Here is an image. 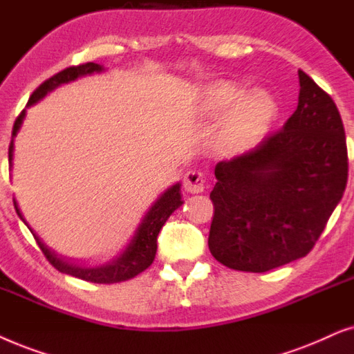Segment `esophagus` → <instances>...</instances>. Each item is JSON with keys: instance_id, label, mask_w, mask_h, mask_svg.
<instances>
[{"instance_id": "esophagus-1", "label": "esophagus", "mask_w": 354, "mask_h": 354, "mask_svg": "<svg viewBox=\"0 0 354 354\" xmlns=\"http://www.w3.org/2000/svg\"><path fill=\"white\" fill-rule=\"evenodd\" d=\"M183 185H185V189L189 192V194H199V192H204L205 189L204 174L197 171V169H189V171L185 174Z\"/></svg>"}]
</instances>
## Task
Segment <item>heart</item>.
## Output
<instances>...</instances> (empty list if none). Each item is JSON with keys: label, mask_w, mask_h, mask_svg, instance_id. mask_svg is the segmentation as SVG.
Wrapping results in <instances>:
<instances>
[{"label": "heart", "mask_w": 354, "mask_h": 354, "mask_svg": "<svg viewBox=\"0 0 354 354\" xmlns=\"http://www.w3.org/2000/svg\"><path fill=\"white\" fill-rule=\"evenodd\" d=\"M201 113L207 118H218L225 113L216 142L223 152L236 153L266 134L277 116V103L267 92L244 93L238 84L218 81L205 91Z\"/></svg>", "instance_id": "obj_1"}]
</instances>
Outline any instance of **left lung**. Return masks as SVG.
<instances>
[{"instance_id":"left-lung-1","label":"left lung","mask_w":354,"mask_h":354,"mask_svg":"<svg viewBox=\"0 0 354 354\" xmlns=\"http://www.w3.org/2000/svg\"><path fill=\"white\" fill-rule=\"evenodd\" d=\"M283 128L215 167L209 249L228 268L262 273L308 256L343 197L345 128L335 102L304 71Z\"/></svg>"}]
</instances>
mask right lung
<instances>
[{
	"label": "right lung",
	"mask_w": 354,
	"mask_h": 354,
	"mask_svg": "<svg viewBox=\"0 0 354 354\" xmlns=\"http://www.w3.org/2000/svg\"><path fill=\"white\" fill-rule=\"evenodd\" d=\"M100 71H103V68L97 63L69 66V68L59 71L58 74L51 75L50 79H46L45 82H41L40 86L35 88L34 93L30 95L29 102H27V106L34 105L35 102H39L40 98H44L46 93L61 86V84L71 82L74 81V79L81 77V75H86V74L100 73ZM24 116H26V110H22L21 115H19L16 118V121H14L12 140L11 144H9V167H12L14 138H16L17 131L21 128ZM180 186L181 185L171 186L168 191H165L163 194L158 197L157 202L152 205V209H150L147 212V215L144 216L142 223L139 225L138 232H136L133 239H131L129 246L124 249V252H122L120 257H116L115 261L108 262L106 266L95 267V268H84V267L74 266V263L64 261L63 257H58L55 252H51L50 249L40 241L35 233L32 234H34V238L37 239V244H39V248L41 249V252H44L46 261H48L51 266L61 273H68V275H73L75 279L92 281V283H103V285L120 283V281L131 280L134 279L136 275H139V273H142L145 268L152 266L155 254H157V236L160 230H162L165 221L168 220V216L183 204ZM14 207H16L17 215L22 218L21 212H19L16 205V201H14Z\"/></svg>",
	"instance_id": "add662e5"
}]
</instances>
